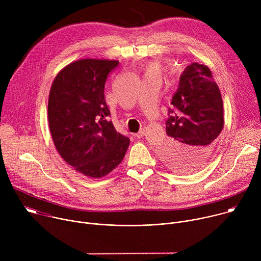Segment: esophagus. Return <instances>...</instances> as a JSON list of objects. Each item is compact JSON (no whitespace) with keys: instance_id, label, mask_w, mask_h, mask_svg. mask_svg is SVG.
<instances>
[{"instance_id":"esophagus-1","label":"esophagus","mask_w":261,"mask_h":261,"mask_svg":"<svg viewBox=\"0 0 261 261\" xmlns=\"http://www.w3.org/2000/svg\"><path fill=\"white\" fill-rule=\"evenodd\" d=\"M143 135H144V129H141V130H139L134 136L137 137V138H141Z\"/></svg>"}]
</instances>
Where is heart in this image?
Returning a JSON list of instances; mask_svg holds the SVG:
<instances>
[{
    "instance_id": "obj_1",
    "label": "heart",
    "mask_w": 261,
    "mask_h": 261,
    "mask_svg": "<svg viewBox=\"0 0 261 261\" xmlns=\"http://www.w3.org/2000/svg\"><path fill=\"white\" fill-rule=\"evenodd\" d=\"M160 66L157 63H152L148 64L145 68V74H156V75H160Z\"/></svg>"
}]
</instances>
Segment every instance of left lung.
Instances as JSON below:
<instances>
[{
  "instance_id": "obj_1",
  "label": "left lung",
  "mask_w": 261,
  "mask_h": 261,
  "mask_svg": "<svg viewBox=\"0 0 261 261\" xmlns=\"http://www.w3.org/2000/svg\"><path fill=\"white\" fill-rule=\"evenodd\" d=\"M223 126L222 97L210 68L190 64L179 76L168 107L167 137L159 148L161 160L175 171L198 169L214 152Z\"/></svg>"
}]
</instances>
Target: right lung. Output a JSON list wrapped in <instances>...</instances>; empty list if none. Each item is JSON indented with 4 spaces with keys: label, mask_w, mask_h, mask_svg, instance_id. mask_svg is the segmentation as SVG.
<instances>
[{
    "label": "right lung",
    "mask_w": 261,
    "mask_h": 261,
    "mask_svg": "<svg viewBox=\"0 0 261 261\" xmlns=\"http://www.w3.org/2000/svg\"><path fill=\"white\" fill-rule=\"evenodd\" d=\"M119 61L83 59L62 69L48 98V124L61 157L84 175L99 178L124 159L130 139L119 133L104 98Z\"/></svg>",
    "instance_id": "add662e5"
}]
</instances>
